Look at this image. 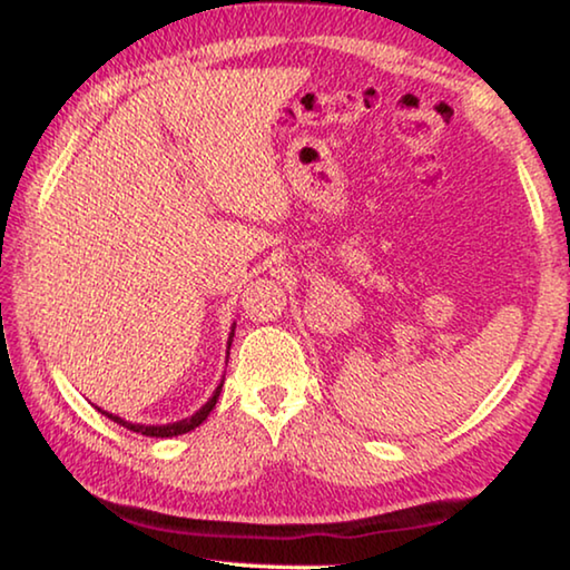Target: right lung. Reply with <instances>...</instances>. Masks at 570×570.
<instances>
[{
    "label": "right lung",
    "mask_w": 570,
    "mask_h": 570,
    "mask_svg": "<svg viewBox=\"0 0 570 570\" xmlns=\"http://www.w3.org/2000/svg\"><path fill=\"white\" fill-rule=\"evenodd\" d=\"M234 330H236V324H234ZM230 342H234V332H230V336H228V350H230ZM220 387H224V382L218 384L216 392H214V397H210L196 414H190L188 420L170 422V424H132V422H125L122 417H115V414H110V412H102L100 407L98 410L105 414V417H110L112 422H118V424H122V428H128L132 432H140V435H148V438H176V435H186V432L196 430L198 424L208 417L210 410L216 407V400H218V394H220Z\"/></svg>",
    "instance_id": "right-lung-1"
}]
</instances>
